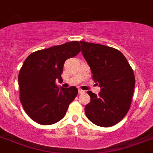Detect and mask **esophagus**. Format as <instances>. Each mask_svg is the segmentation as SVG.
<instances>
[{"label": "esophagus", "mask_w": 153, "mask_h": 153, "mask_svg": "<svg viewBox=\"0 0 153 153\" xmlns=\"http://www.w3.org/2000/svg\"><path fill=\"white\" fill-rule=\"evenodd\" d=\"M78 92H79V94H84V93H85V91H83V90H81V89H79L78 90Z\"/></svg>", "instance_id": "34e87169"}]
</instances>
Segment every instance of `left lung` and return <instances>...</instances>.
<instances>
[{
  "label": "left lung",
  "instance_id": "8db88e82",
  "mask_svg": "<svg viewBox=\"0 0 153 153\" xmlns=\"http://www.w3.org/2000/svg\"><path fill=\"white\" fill-rule=\"evenodd\" d=\"M79 43L93 79L100 87L98 95L87 91L91 102L85 106L86 116L100 127L113 126L123 119L131 106L135 83L132 69L117 49L83 41Z\"/></svg>",
  "mask_w": 153,
  "mask_h": 153
}]
</instances>
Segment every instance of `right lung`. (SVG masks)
I'll return each instance as SVG.
<instances>
[{
  "label": "right lung",
  "mask_w": 153,
  "mask_h": 153,
  "mask_svg": "<svg viewBox=\"0 0 153 153\" xmlns=\"http://www.w3.org/2000/svg\"><path fill=\"white\" fill-rule=\"evenodd\" d=\"M80 52L77 41L30 54L18 74L20 100L26 114L40 125H53L65 116L78 94L76 87H59L64 62Z\"/></svg>",
  "instance_id": "add662e5"
}]
</instances>
